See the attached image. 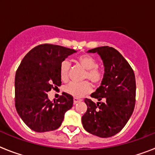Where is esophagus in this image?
<instances>
[{"label":"esophagus","mask_w":155,"mask_h":155,"mask_svg":"<svg viewBox=\"0 0 155 155\" xmlns=\"http://www.w3.org/2000/svg\"><path fill=\"white\" fill-rule=\"evenodd\" d=\"M81 102V99H79V98H74V104H77L78 103V102Z\"/></svg>","instance_id":"esophagus-1"}]
</instances>
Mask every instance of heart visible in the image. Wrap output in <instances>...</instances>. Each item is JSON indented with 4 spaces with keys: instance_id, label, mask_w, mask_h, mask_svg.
<instances>
[{
    "instance_id": "obj_1",
    "label": "heart",
    "mask_w": 155,
    "mask_h": 155,
    "mask_svg": "<svg viewBox=\"0 0 155 155\" xmlns=\"http://www.w3.org/2000/svg\"><path fill=\"white\" fill-rule=\"evenodd\" d=\"M77 61L86 69L84 78L89 79L94 84H98L103 79V73L98 68V62L89 55H81L78 57ZM70 62L64 60L60 65V76L63 81H67L69 77ZM64 91L74 98H81L91 91V85L89 81L70 82L64 87Z\"/></svg>"
}]
</instances>
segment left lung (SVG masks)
Masks as SVG:
<instances>
[{
  "mask_svg": "<svg viewBox=\"0 0 155 155\" xmlns=\"http://www.w3.org/2000/svg\"><path fill=\"white\" fill-rule=\"evenodd\" d=\"M88 52L99 54L105 74L100 87L91 94L99 102L95 104L91 99H84L87 109L82 116V124L93 135L110 137L122 130L134 112L135 75L129 63L114 48L101 46Z\"/></svg>",
  "mask_w": 155,
  "mask_h": 155,
  "instance_id": "left-lung-1",
  "label": "left lung"
}]
</instances>
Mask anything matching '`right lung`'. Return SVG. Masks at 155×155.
<instances>
[{"mask_svg":"<svg viewBox=\"0 0 155 155\" xmlns=\"http://www.w3.org/2000/svg\"><path fill=\"white\" fill-rule=\"evenodd\" d=\"M75 50L58 45L41 44L25 56L16 71L15 108L31 130L38 133L55 130L64 114L73 106V97L63 92L52 102L47 92L61 84L60 65Z\"/></svg>","mask_w":155,"mask_h":155,"instance_id":"1","label":"right lung"}]
</instances>
